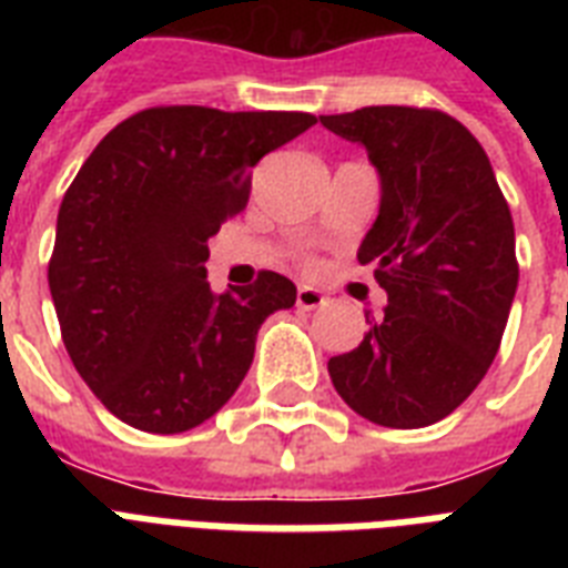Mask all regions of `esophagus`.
<instances>
[{
    "label": "esophagus",
    "mask_w": 568,
    "mask_h": 568,
    "mask_svg": "<svg viewBox=\"0 0 568 568\" xmlns=\"http://www.w3.org/2000/svg\"><path fill=\"white\" fill-rule=\"evenodd\" d=\"M327 303V297L318 292V288H312V285H301L297 288V310H318V306H324Z\"/></svg>",
    "instance_id": "34e87169"
}]
</instances>
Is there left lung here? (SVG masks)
I'll return each mask as SVG.
<instances>
[{
    "instance_id": "1",
    "label": "left lung",
    "mask_w": 568,
    "mask_h": 568,
    "mask_svg": "<svg viewBox=\"0 0 568 568\" xmlns=\"http://www.w3.org/2000/svg\"><path fill=\"white\" fill-rule=\"evenodd\" d=\"M321 123L368 150L383 196L356 258L383 318L327 363L345 404L383 427L442 422L489 372L519 285L510 205L484 146L439 109L368 105Z\"/></svg>"
}]
</instances>
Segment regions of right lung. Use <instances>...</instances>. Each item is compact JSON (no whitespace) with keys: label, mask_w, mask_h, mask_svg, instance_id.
<instances>
[{"label":"right lung","mask_w":568,"mask_h":568,"mask_svg":"<svg viewBox=\"0 0 568 568\" xmlns=\"http://www.w3.org/2000/svg\"><path fill=\"white\" fill-rule=\"evenodd\" d=\"M306 111L155 105L102 138L70 182L49 292L75 372L120 422L191 430L247 374L262 321L297 301L288 276L212 294L214 232L250 200V168L315 126Z\"/></svg>","instance_id":"obj_1"}]
</instances>
